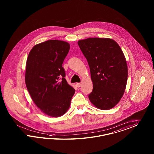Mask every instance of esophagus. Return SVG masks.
<instances>
[{"instance_id": "obj_1", "label": "esophagus", "mask_w": 154, "mask_h": 154, "mask_svg": "<svg viewBox=\"0 0 154 154\" xmlns=\"http://www.w3.org/2000/svg\"><path fill=\"white\" fill-rule=\"evenodd\" d=\"M76 86L78 87V88H80L81 86V83H77L76 84Z\"/></svg>"}]
</instances>
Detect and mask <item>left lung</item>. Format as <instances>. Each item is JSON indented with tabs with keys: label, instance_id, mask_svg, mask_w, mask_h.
I'll return each mask as SVG.
<instances>
[{
	"label": "left lung",
	"instance_id": "obj_1",
	"mask_svg": "<svg viewBox=\"0 0 154 154\" xmlns=\"http://www.w3.org/2000/svg\"><path fill=\"white\" fill-rule=\"evenodd\" d=\"M90 68L93 89L90 102L101 110H109L121 100L127 84L128 69L122 49L109 38H88L78 42Z\"/></svg>",
	"mask_w": 154,
	"mask_h": 154
}]
</instances>
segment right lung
I'll return each instance as SVG.
<instances>
[{
  "instance_id": "obj_1",
  "label": "right lung",
  "mask_w": 154,
  "mask_h": 154,
  "mask_svg": "<svg viewBox=\"0 0 154 154\" xmlns=\"http://www.w3.org/2000/svg\"><path fill=\"white\" fill-rule=\"evenodd\" d=\"M69 49L67 42L50 40L35 45L27 58V90L36 105L51 117L64 115L75 93L65 79L62 65Z\"/></svg>"
}]
</instances>
